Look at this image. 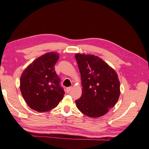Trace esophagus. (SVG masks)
Masks as SVG:
<instances>
[{
	"instance_id": "obj_1",
	"label": "esophagus",
	"mask_w": 149,
	"mask_h": 149,
	"mask_svg": "<svg viewBox=\"0 0 149 149\" xmlns=\"http://www.w3.org/2000/svg\"><path fill=\"white\" fill-rule=\"evenodd\" d=\"M71 89H72V87H71V86H70V87H68V88H67L66 89V93H69L70 92L71 90Z\"/></svg>"
}]
</instances>
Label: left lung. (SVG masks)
I'll use <instances>...</instances> for the list:
<instances>
[{
  "label": "left lung",
  "instance_id": "obj_1",
  "mask_svg": "<svg viewBox=\"0 0 149 149\" xmlns=\"http://www.w3.org/2000/svg\"><path fill=\"white\" fill-rule=\"evenodd\" d=\"M81 80L82 95L76 100L78 109L88 117L100 118L118 102L120 82L116 71L101 58L76 53Z\"/></svg>",
  "mask_w": 149,
  "mask_h": 149
}]
</instances>
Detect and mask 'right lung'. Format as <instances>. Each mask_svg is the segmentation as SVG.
Segmentation results:
<instances>
[{
  "mask_svg": "<svg viewBox=\"0 0 149 149\" xmlns=\"http://www.w3.org/2000/svg\"><path fill=\"white\" fill-rule=\"evenodd\" d=\"M59 58L57 52H49L38 57L22 73L20 89L27 105L43 112L56 107L64 96L60 79L55 71Z\"/></svg>",
  "mask_w": 149,
  "mask_h": 149,
  "instance_id": "1",
  "label": "right lung"
}]
</instances>
